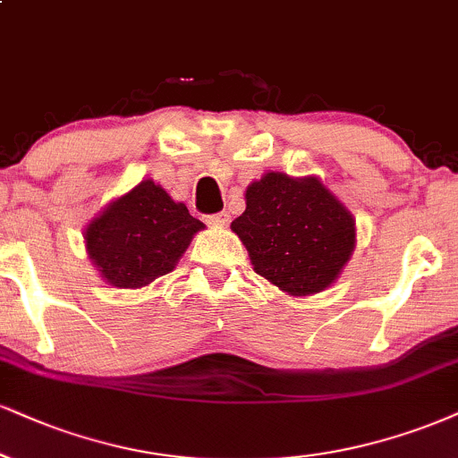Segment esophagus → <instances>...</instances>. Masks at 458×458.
<instances>
[{
    "mask_svg": "<svg viewBox=\"0 0 458 458\" xmlns=\"http://www.w3.org/2000/svg\"><path fill=\"white\" fill-rule=\"evenodd\" d=\"M227 223H229L227 212H218V214H212V216H208V225H212V227H225Z\"/></svg>",
    "mask_w": 458,
    "mask_h": 458,
    "instance_id": "1",
    "label": "esophagus"
}]
</instances>
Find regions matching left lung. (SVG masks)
<instances>
[{"label":"left lung","instance_id":"left-lung-1","mask_svg":"<svg viewBox=\"0 0 458 458\" xmlns=\"http://www.w3.org/2000/svg\"><path fill=\"white\" fill-rule=\"evenodd\" d=\"M231 231L259 276L291 297L329 289L357 246V220L316 176L267 172L246 189Z\"/></svg>","mask_w":458,"mask_h":458}]
</instances>
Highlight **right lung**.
<instances>
[{"mask_svg":"<svg viewBox=\"0 0 458 458\" xmlns=\"http://www.w3.org/2000/svg\"><path fill=\"white\" fill-rule=\"evenodd\" d=\"M206 229L161 184L144 178L84 227V246L101 280L142 289L176 267L195 233Z\"/></svg>","mask_w":458,"mask_h":458,"instance_id":"obj_1","label":"right lung"}]
</instances>
